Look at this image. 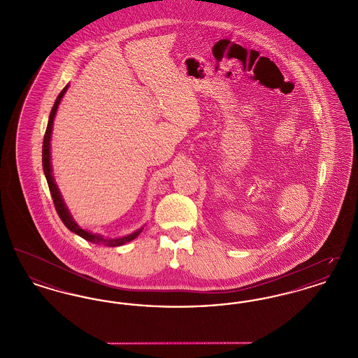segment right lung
Listing matches in <instances>:
<instances>
[{"mask_svg":"<svg viewBox=\"0 0 358 358\" xmlns=\"http://www.w3.org/2000/svg\"><path fill=\"white\" fill-rule=\"evenodd\" d=\"M69 88V85H66L62 92L57 95L56 98V102L52 107L51 114H50V120H48V126H47V130H45V136H44V141H43V169H44V174H45V178H47V182H48V187H50V192H51L52 200H53V204L56 208V212L59 215V217L62 219V222H64V225L69 228L71 232L79 235L80 238H85L87 241H91L94 244H99V245H107V247H120L124 243H129L142 232V228L138 229L136 232L127 235V236H123V238H103L98 234H91L85 229H82L78 222L73 220V217L71 216L69 213V208L64 204V200L60 194V190L55 182V178L52 176V166H51V134L52 127H53V120H55V115H56V111H57V107H59V103L62 101V98L64 96L66 91Z\"/></svg>","mask_w":358,"mask_h":358,"instance_id":"add662e5","label":"right lung"}]
</instances>
